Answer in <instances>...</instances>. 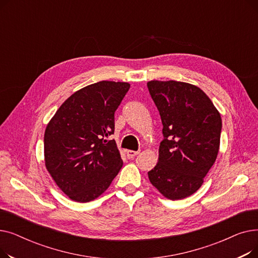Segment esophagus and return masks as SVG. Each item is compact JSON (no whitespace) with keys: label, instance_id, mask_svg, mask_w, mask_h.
<instances>
[{"label":"esophagus","instance_id":"1","mask_svg":"<svg viewBox=\"0 0 258 258\" xmlns=\"http://www.w3.org/2000/svg\"><path fill=\"white\" fill-rule=\"evenodd\" d=\"M125 153H126V156L128 159H133L139 154V152H135V151H126Z\"/></svg>","mask_w":258,"mask_h":258}]
</instances>
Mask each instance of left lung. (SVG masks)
Segmentation results:
<instances>
[{"mask_svg":"<svg viewBox=\"0 0 258 258\" xmlns=\"http://www.w3.org/2000/svg\"><path fill=\"white\" fill-rule=\"evenodd\" d=\"M151 96L163 124L158 163L148 179L168 200L194 195L218 157L222 118L199 87L182 81L151 80Z\"/></svg>","mask_w":258,"mask_h":258,"instance_id":"1","label":"left lung"}]
</instances>
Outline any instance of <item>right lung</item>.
Returning a JSON list of instances; mask_svg holds the SVG:
<instances>
[{"mask_svg":"<svg viewBox=\"0 0 258 258\" xmlns=\"http://www.w3.org/2000/svg\"><path fill=\"white\" fill-rule=\"evenodd\" d=\"M128 83L102 80L76 91L47 124L45 165L60 190L87 203L101 196L122 167L114 134V114Z\"/></svg>","mask_w":258,"mask_h":258,"instance_id":"right-lung-1","label":"right lung"}]
</instances>
